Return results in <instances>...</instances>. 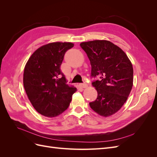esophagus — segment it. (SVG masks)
Returning <instances> with one entry per match:
<instances>
[{
    "label": "esophagus",
    "mask_w": 157,
    "mask_h": 157,
    "mask_svg": "<svg viewBox=\"0 0 157 157\" xmlns=\"http://www.w3.org/2000/svg\"><path fill=\"white\" fill-rule=\"evenodd\" d=\"M79 86L82 88H85L88 87V84L86 83H83V84H80Z\"/></svg>",
    "instance_id": "esophagus-1"
}]
</instances>
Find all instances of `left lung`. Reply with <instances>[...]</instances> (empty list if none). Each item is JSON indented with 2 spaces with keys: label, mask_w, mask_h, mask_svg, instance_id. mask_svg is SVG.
<instances>
[{
  "label": "left lung",
  "mask_w": 157,
  "mask_h": 157,
  "mask_svg": "<svg viewBox=\"0 0 157 157\" xmlns=\"http://www.w3.org/2000/svg\"><path fill=\"white\" fill-rule=\"evenodd\" d=\"M92 66V77H99L92 82L98 97L90 102L92 110L102 117L116 113L126 101L133 86L132 65L119 47L108 40L82 42Z\"/></svg>",
  "instance_id": "1"
}]
</instances>
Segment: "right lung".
Listing matches in <instances>:
<instances>
[{
    "instance_id": "right-lung-1",
    "label": "right lung",
    "mask_w": 157,
    "mask_h": 157,
    "mask_svg": "<svg viewBox=\"0 0 157 157\" xmlns=\"http://www.w3.org/2000/svg\"><path fill=\"white\" fill-rule=\"evenodd\" d=\"M71 42H52L40 47L25 65L23 86L35 110L47 117H56L67 109L77 88L67 84L60 66Z\"/></svg>"
}]
</instances>
